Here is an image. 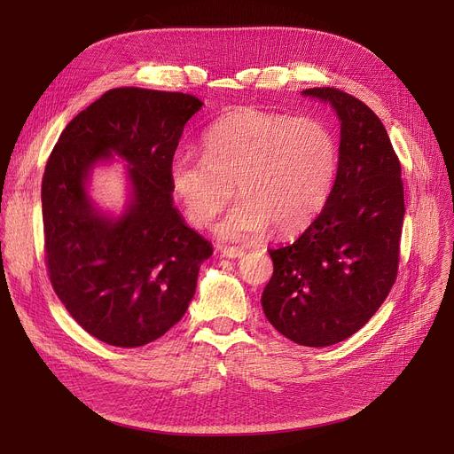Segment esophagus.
<instances>
[{"label":"esophagus","mask_w":454,"mask_h":454,"mask_svg":"<svg viewBox=\"0 0 454 454\" xmlns=\"http://www.w3.org/2000/svg\"><path fill=\"white\" fill-rule=\"evenodd\" d=\"M221 254H223L224 257H228V259H239V257L245 255V252H243L241 248H233V247H224V248L221 250Z\"/></svg>","instance_id":"esophagus-1"}]
</instances>
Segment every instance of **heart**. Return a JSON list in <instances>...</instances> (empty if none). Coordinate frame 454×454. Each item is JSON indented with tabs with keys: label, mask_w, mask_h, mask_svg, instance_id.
<instances>
[{
	"label": "heart",
	"mask_w": 454,
	"mask_h": 454,
	"mask_svg": "<svg viewBox=\"0 0 454 454\" xmlns=\"http://www.w3.org/2000/svg\"><path fill=\"white\" fill-rule=\"evenodd\" d=\"M339 171V143L315 117L241 108L217 119L202 137V156L178 153L169 184L185 219L207 226L233 200L243 202L219 226L230 241H250L270 226L303 230L325 206Z\"/></svg>",
	"instance_id": "obj_1"
}]
</instances>
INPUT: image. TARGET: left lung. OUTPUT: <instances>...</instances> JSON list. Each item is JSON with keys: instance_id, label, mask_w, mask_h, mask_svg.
Returning a JSON list of instances; mask_svg holds the SVG:
<instances>
[{"instance_id": "8db88e82", "label": "left lung", "mask_w": 454, "mask_h": 454, "mask_svg": "<svg viewBox=\"0 0 454 454\" xmlns=\"http://www.w3.org/2000/svg\"><path fill=\"white\" fill-rule=\"evenodd\" d=\"M301 93L331 103L340 119L339 171L318 217L293 245L269 250L274 272L261 305L283 337L324 348L359 331L395 283L404 193L372 108L339 88Z\"/></svg>"}]
</instances>
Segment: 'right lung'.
I'll return each instance as SVG.
<instances>
[{
  "label": "right lung",
  "mask_w": 454,
  "mask_h": 454,
  "mask_svg": "<svg viewBox=\"0 0 454 454\" xmlns=\"http://www.w3.org/2000/svg\"><path fill=\"white\" fill-rule=\"evenodd\" d=\"M202 101L182 91L114 88L60 134L42 178L43 250L51 285L75 322L117 348L145 346L187 311L211 243L173 206L169 165ZM129 161L133 202L119 220L85 193L90 167Z\"/></svg>",
  "instance_id": "1"
}]
</instances>
